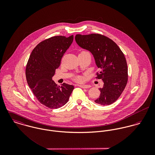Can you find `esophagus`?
Here are the masks:
<instances>
[{"label": "esophagus", "mask_w": 155, "mask_h": 155, "mask_svg": "<svg viewBox=\"0 0 155 155\" xmlns=\"http://www.w3.org/2000/svg\"><path fill=\"white\" fill-rule=\"evenodd\" d=\"M79 87H80L81 88H89L91 87V86L89 85H86V84L79 85Z\"/></svg>", "instance_id": "34e87169"}]
</instances>
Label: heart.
Masks as SVG:
<instances>
[{
	"label": "heart",
	"mask_w": 155,
	"mask_h": 155,
	"mask_svg": "<svg viewBox=\"0 0 155 155\" xmlns=\"http://www.w3.org/2000/svg\"><path fill=\"white\" fill-rule=\"evenodd\" d=\"M76 80L77 81H82V78L80 77V76H78L76 78Z\"/></svg>",
	"instance_id": "1"
}]
</instances>
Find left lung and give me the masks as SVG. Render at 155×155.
Masks as SVG:
<instances>
[{
    "mask_svg": "<svg viewBox=\"0 0 155 155\" xmlns=\"http://www.w3.org/2000/svg\"><path fill=\"white\" fill-rule=\"evenodd\" d=\"M75 41L80 47L91 52L100 69L97 78L101 79L104 85L99 89L100 97L94 101L103 106L113 103L128 82V67L124 53L111 39L100 34L76 35Z\"/></svg>",
    "mask_w": 155,
    "mask_h": 155,
    "instance_id": "obj_1",
    "label": "left lung"
}]
</instances>
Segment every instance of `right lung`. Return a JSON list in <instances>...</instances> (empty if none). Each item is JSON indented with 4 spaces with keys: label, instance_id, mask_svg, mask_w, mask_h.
I'll use <instances>...</instances> for the list:
<instances>
[{
    "label": "right lung",
    "instance_id": "obj_1",
    "mask_svg": "<svg viewBox=\"0 0 155 155\" xmlns=\"http://www.w3.org/2000/svg\"><path fill=\"white\" fill-rule=\"evenodd\" d=\"M73 41V35L45 40L33 49L27 64L25 76L29 87L38 101L50 109L65 105L74 89L65 83L58 86L52 79Z\"/></svg>",
    "mask_w": 155,
    "mask_h": 155
}]
</instances>
